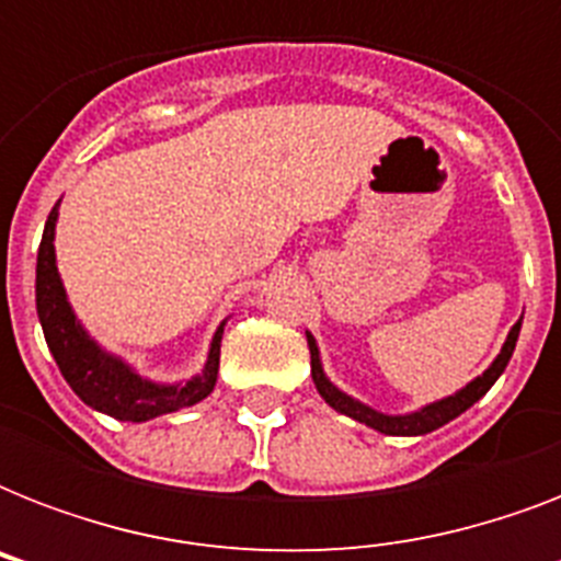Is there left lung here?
<instances>
[{
  "label": "left lung",
  "mask_w": 561,
  "mask_h": 561,
  "mask_svg": "<svg viewBox=\"0 0 561 561\" xmlns=\"http://www.w3.org/2000/svg\"><path fill=\"white\" fill-rule=\"evenodd\" d=\"M522 320H524V314L518 317V323L510 329L504 346H501V352H497V358L489 364L486 373L478 375V378L466 383L462 390L451 392V396H445V399H439V401H431V404H425V408L410 410V413H399V416L369 408V404H364V401L352 399L350 392H343L341 387H334L323 369V360H320V350H317L314 334L306 332L308 350H311V378H314L317 392L323 396L329 408H334L337 413H343V416L355 419V422H360V425L373 427V431H378V434H387V436L431 434V431H436V427L448 425L451 419H457L460 413H466V410H469L474 401L483 399V396L489 392V387H492V383L501 378V373H504L506 364H510V358H513L515 343H518V332H522Z\"/></svg>",
  "instance_id": "obj_1"
}]
</instances>
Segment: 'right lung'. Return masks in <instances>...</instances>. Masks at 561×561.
Here are the masks:
<instances>
[{"mask_svg": "<svg viewBox=\"0 0 561 561\" xmlns=\"http://www.w3.org/2000/svg\"><path fill=\"white\" fill-rule=\"evenodd\" d=\"M57 206L60 201L48 211L37 250V317L43 334H46L48 352L55 355L57 367L75 396L92 410L107 413L118 422H148V419L192 408L206 399L218 381L220 337H224L227 320L218 325V332L211 337L203 369L188 381L160 383L136 373L127 360L99 346V341H92V334L83 329L75 308L69 306L55 255Z\"/></svg>", "mask_w": 561, "mask_h": 561, "instance_id": "obj_1", "label": "right lung"}]
</instances>
